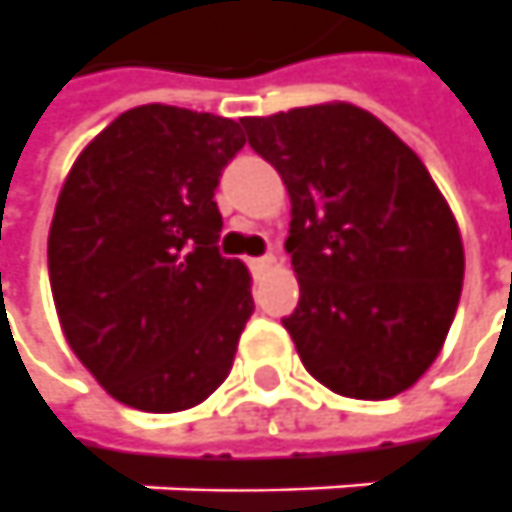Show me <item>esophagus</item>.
I'll use <instances>...</instances> for the list:
<instances>
[{
	"mask_svg": "<svg viewBox=\"0 0 512 512\" xmlns=\"http://www.w3.org/2000/svg\"><path fill=\"white\" fill-rule=\"evenodd\" d=\"M250 270H267L270 264H273V256L270 253H264V256H256V259H250Z\"/></svg>",
	"mask_w": 512,
	"mask_h": 512,
	"instance_id": "obj_1",
	"label": "esophagus"
}]
</instances>
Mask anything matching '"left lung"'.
Instances as JSON below:
<instances>
[{"instance_id": "1", "label": "left lung", "mask_w": 512, "mask_h": 512, "mask_svg": "<svg viewBox=\"0 0 512 512\" xmlns=\"http://www.w3.org/2000/svg\"><path fill=\"white\" fill-rule=\"evenodd\" d=\"M250 149L287 185L298 307L281 318L304 369L332 392L386 400L440 355L465 253L423 160L352 104L245 118Z\"/></svg>"}]
</instances>
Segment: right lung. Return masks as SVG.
I'll use <instances>...</instances> for the list:
<instances>
[{
    "label": "right lung",
    "mask_w": 512,
    "mask_h": 512,
    "mask_svg": "<svg viewBox=\"0 0 512 512\" xmlns=\"http://www.w3.org/2000/svg\"><path fill=\"white\" fill-rule=\"evenodd\" d=\"M242 123L149 104L75 160L47 239L72 352L126 406L171 414L228 377L253 312L250 276L219 253L214 191Z\"/></svg>",
    "instance_id": "1"
}]
</instances>
